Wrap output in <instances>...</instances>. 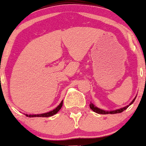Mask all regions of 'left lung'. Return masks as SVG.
Wrapping results in <instances>:
<instances>
[{
    "mask_svg": "<svg viewBox=\"0 0 146 146\" xmlns=\"http://www.w3.org/2000/svg\"><path fill=\"white\" fill-rule=\"evenodd\" d=\"M136 96H135V98L133 99V100H132V101L131 102L130 104L128 105V106L124 107V108H119V109L115 110H111V111L104 110H102V109H100V108H98V107H96V106H95V105L93 104L92 103H90V105H89V106H90V108H91V109L92 110L94 111V112H96V113H98V114H102V115H108V114H117V113H120V112H122L123 111H124V110H127V108H128V107H129V106H131V105L132 103H133V102H134V100H135V99H136Z\"/></svg>",
    "mask_w": 146,
    "mask_h": 146,
    "instance_id": "left-lung-1",
    "label": "left lung"
}]
</instances>
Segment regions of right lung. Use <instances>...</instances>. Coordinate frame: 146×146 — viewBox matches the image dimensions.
<instances>
[{
	"mask_svg": "<svg viewBox=\"0 0 146 146\" xmlns=\"http://www.w3.org/2000/svg\"><path fill=\"white\" fill-rule=\"evenodd\" d=\"M62 103H63V100L61 101V103H60V105L58 106L57 108H55V109L52 110L50 111V112H46V113H42V114H37V115H27V114H25L27 117H51L52 115H55L61 109L62 106Z\"/></svg>",
	"mask_w": 146,
	"mask_h": 146,
	"instance_id": "add662e5",
	"label": "right lung"
}]
</instances>
